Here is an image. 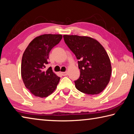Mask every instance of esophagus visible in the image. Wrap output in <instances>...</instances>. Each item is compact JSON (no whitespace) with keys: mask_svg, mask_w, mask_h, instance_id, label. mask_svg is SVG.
<instances>
[{"mask_svg":"<svg viewBox=\"0 0 134 134\" xmlns=\"http://www.w3.org/2000/svg\"><path fill=\"white\" fill-rule=\"evenodd\" d=\"M62 74L63 76H67L68 74V72H62Z\"/></svg>","mask_w":134,"mask_h":134,"instance_id":"1","label":"esophagus"}]
</instances>
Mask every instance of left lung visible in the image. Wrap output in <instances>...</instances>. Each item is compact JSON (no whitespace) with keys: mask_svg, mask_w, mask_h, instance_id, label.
I'll return each mask as SVG.
<instances>
[{"mask_svg":"<svg viewBox=\"0 0 134 134\" xmlns=\"http://www.w3.org/2000/svg\"><path fill=\"white\" fill-rule=\"evenodd\" d=\"M64 42L76 55L80 75L74 81L76 89L88 94H97L109 82L112 67L105 48L88 37L63 35Z\"/></svg>","mask_w":134,"mask_h":134,"instance_id":"left-lung-1","label":"left lung"}]
</instances>
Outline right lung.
<instances>
[{"label": "right lung", "instance_id": "1", "mask_svg": "<svg viewBox=\"0 0 134 134\" xmlns=\"http://www.w3.org/2000/svg\"><path fill=\"white\" fill-rule=\"evenodd\" d=\"M60 34H44L29 43L22 58L21 76L25 87L32 94L40 97L51 94L60 81L48 64L49 52L62 39Z\"/></svg>", "mask_w": 134, "mask_h": 134}]
</instances>
